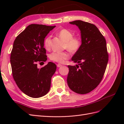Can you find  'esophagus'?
Instances as JSON below:
<instances>
[{
	"label": "esophagus",
	"instance_id": "esophagus-1",
	"mask_svg": "<svg viewBox=\"0 0 124 124\" xmlns=\"http://www.w3.org/2000/svg\"><path fill=\"white\" fill-rule=\"evenodd\" d=\"M62 64H57V67H58V68H59V67H62Z\"/></svg>",
	"mask_w": 124,
	"mask_h": 124
}]
</instances>
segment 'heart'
<instances>
[{"label":"heart","mask_w":124,"mask_h":124,"mask_svg":"<svg viewBox=\"0 0 124 124\" xmlns=\"http://www.w3.org/2000/svg\"><path fill=\"white\" fill-rule=\"evenodd\" d=\"M58 35L61 38L65 41L64 48L75 53L81 48L82 40L80 36H73V33L67 29H62L59 31ZM44 46L46 49L50 48L51 46V36H47L44 40ZM49 59L53 61L63 63L65 60L70 57V53L68 51L63 52H54L49 54Z\"/></svg>","instance_id":"1"}]
</instances>
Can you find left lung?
Returning <instances> with one entry per match:
<instances>
[{"label": "left lung", "instance_id": "8db88e82", "mask_svg": "<svg viewBox=\"0 0 124 124\" xmlns=\"http://www.w3.org/2000/svg\"><path fill=\"white\" fill-rule=\"evenodd\" d=\"M69 23L80 29L82 45L71 59L78 65L68 66V85L75 93L85 94L95 88L104 76L109 60L106 40L93 24L81 20Z\"/></svg>", "mask_w": 124, "mask_h": 124}]
</instances>
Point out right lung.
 <instances>
[{"instance_id": "1", "label": "right lung", "mask_w": 124, "mask_h": 124, "mask_svg": "<svg viewBox=\"0 0 124 124\" xmlns=\"http://www.w3.org/2000/svg\"><path fill=\"white\" fill-rule=\"evenodd\" d=\"M55 26L32 24L19 34L13 44L10 64L13 78L18 88L28 96L38 98L48 93L56 65L49 62L38 69L37 62H45L44 40Z\"/></svg>"}]
</instances>
